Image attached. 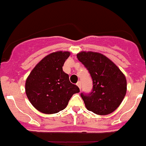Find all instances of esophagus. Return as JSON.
<instances>
[{"instance_id":"34e87169","label":"esophagus","mask_w":146,"mask_h":146,"mask_svg":"<svg viewBox=\"0 0 146 146\" xmlns=\"http://www.w3.org/2000/svg\"><path fill=\"white\" fill-rule=\"evenodd\" d=\"M77 86L80 88V89L81 88V82H80V81H78V82H77Z\"/></svg>"}]
</instances>
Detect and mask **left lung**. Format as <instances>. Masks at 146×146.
<instances>
[{
    "mask_svg": "<svg viewBox=\"0 0 146 146\" xmlns=\"http://www.w3.org/2000/svg\"><path fill=\"white\" fill-rule=\"evenodd\" d=\"M78 60L88 70L93 80L90 94H81L88 110L95 114H110L119 107L126 94V79L123 72L103 54L81 51Z\"/></svg>",
    "mask_w": 146,
    "mask_h": 146,
    "instance_id": "obj_1",
    "label": "left lung"
}]
</instances>
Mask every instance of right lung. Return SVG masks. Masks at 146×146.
Listing matches in <instances>:
<instances>
[{
    "mask_svg": "<svg viewBox=\"0 0 146 146\" xmlns=\"http://www.w3.org/2000/svg\"><path fill=\"white\" fill-rule=\"evenodd\" d=\"M69 51L49 54L32 69L25 82V93L30 102L37 110L54 114L66 108L79 88L71 83L63 66L69 57Z\"/></svg>",
    "mask_w": 146,
    "mask_h": 146,
    "instance_id": "obj_1",
    "label": "right lung"
}]
</instances>
